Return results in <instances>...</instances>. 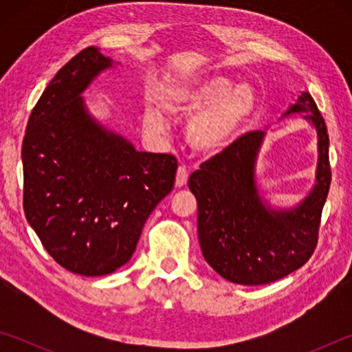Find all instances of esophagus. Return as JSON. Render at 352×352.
I'll use <instances>...</instances> for the list:
<instances>
[{
	"instance_id": "1",
	"label": "esophagus",
	"mask_w": 352,
	"mask_h": 352,
	"mask_svg": "<svg viewBox=\"0 0 352 352\" xmlns=\"http://www.w3.org/2000/svg\"><path fill=\"white\" fill-rule=\"evenodd\" d=\"M188 177H189V172H188V169L184 168V166H180V168L177 169V175H175V186H177V188H183V186H186V183H188Z\"/></svg>"
}]
</instances>
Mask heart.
<instances>
[{
	"instance_id": "b5f03b06",
	"label": "heart",
	"mask_w": 352,
	"mask_h": 352,
	"mask_svg": "<svg viewBox=\"0 0 352 352\" xmlns=\"http://www.w3.org/2000/svg\"><path fill=\"white\" fill-rule=\"evenodd\" d=\"M259 98L247 82L233 83L226 76L183 80L164 96V109L177 118L192 116L186 136L195 151L205 155L225 152L241 135L258 110ZM142 124L148 133L166 129V118L157 107L147 105Z\"/></svg>"
}]
</instances>
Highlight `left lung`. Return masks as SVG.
Segmentation results:
<instances>
[{"instance_id": "obj_1", "label": "left lung", "mask_w": 352, "mask_h": 352, "mask_svg": "<svg viewBox=\"0 0 352 352\" xmlns=\"http://www.w3.org/2000/svg\"><path fill=\"white\" fill-rule=\"evenodd\" d=\"M294 115H302L317 135L314 184L295 205L276 206L265 197L258 163L267 132L243 135L189 177L188 186L197 199L201 253L230 283L276 281L305 265L317 245L331 184L329 135L309 93H301L279 121Z\"/></svg>"}]
</instances>
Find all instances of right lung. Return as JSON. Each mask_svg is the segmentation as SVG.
Returning <instances> with one entry per match:
<instances>
[{
    "label": "right lung",
    "instance_id": "obj_1",
    "mask_svg": "<svg viewBox=\"0 0 352 352\" xmlns=\"http://www.w3.org/2000/svg\"><path fill=\"white\" fill-rule=\"evenodd\" d=\"M90 46L58 71L29 118L21 147L28 223L51 258L83 276L116 272L175 182L172 155L140 152L82 96L118 67Z\"/></svg>",
    "mask_w": 352,
    "mask_h": 352
}]
</instances>
